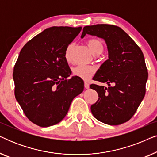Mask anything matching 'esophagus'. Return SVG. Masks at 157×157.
<instances>
[{"label":"esophagus","instance_id":"34e87169","mask_svg":"<svg viewBox=\"0 0 157 157\" xmlns=\"http://www.w3.org/2000/svg\"><path fill=\"white\" fill-rule=\"evenodd\" d=\"M84 87H85V89H89V84L87 82H86V81L84 82Z\"/></svg>","mask_w":157,"mask_h":157}]
</instances>
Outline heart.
Listing matches in <instances>:
<instances>
[{
    "instance_id": "obj_1",
    "label": "heart",
    "mask_w": 157,
    "mask_h": 157,
    "mask_svg": "<svg viewBox=\"0 0 157 157\" xmlns=\"http://www.w3.org/2000/svg\"><path fill=\"white\" fill-rule=\"evenodd\" d=\"M87 46L91 51L92 53L95 56L101 54L104 51V45L99 39L97 38H91L87 41ZM74 48V43H71L66 47L64 57L67 62L72 61V51ZM96 68L91 66L78 65L76 67L73 68L72 74L74 76L78 77L83 80H88L94 74Z\"/></svg>"
}]
</instances>
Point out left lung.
I'll use <instances>...</instances> for the list:
<instances>
[{
	"mask_svg": "<svg viewBox=\"0 0 157 157\" xmlns=\"http://www.w3.org/2000/svg\"><path fill=\"white\" fill-rule=\"evenodd\" d=\"M86 34L103 38L109 52V59L100 66L93 78L94 81L106 83L109 87L90 86L99 97L91 105L92 114L109 125L125 123L134 116L145 96L148 72L142 51L117 25H87L83 28L81 38Z\"/></svg>",
	"mask_w": 157,
	"mask_h": 157,
	"instance_id": "1",
	"label": "left lung"
}]
</instances>
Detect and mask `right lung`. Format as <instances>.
Wrapping results in <instances>:
<instances>
[{
    "mask_svg": "<svg viewBox=\"0 0 157 157\" xmlns=\"http://www.w3.org/2000/svg\"><path fill=\"white\" fill-rule=\"evenodd\" d=\"M81 29L48 28L21 49L13 74L15 97L36 125L48 127L59 123L74 97L83 91L82 79H67L71 71L64 57L66 47Z\"/></svg>",
    "mask_w": 157,
    "mask_h": 157,
    "instance_id": "1",
    "label": "right lung"
}]
</instances>
